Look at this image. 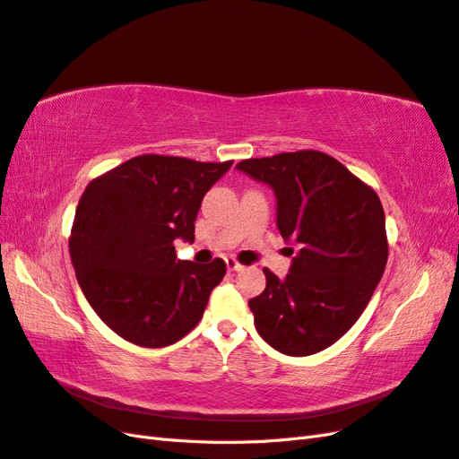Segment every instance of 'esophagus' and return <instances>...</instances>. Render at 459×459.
Segmentation results:
<instances>
[{
  "label": "esophagus",
  "mask_w": 459,
  "mask_h": 459,
  "mask_svg": "<svg viewBox=\"0 0 459 459\" xmlns=\"http://www.w3.org/2000/svg\"><path fill=\"white\" fill-rule=\"evenodd\" d=\"M226 264H228V270L230 272H241L245 266L243 264H239L238 260H235L233 256H230V258H226Z\"/></svg>",
  "instance_id": "34e87169"
}]
</instances>
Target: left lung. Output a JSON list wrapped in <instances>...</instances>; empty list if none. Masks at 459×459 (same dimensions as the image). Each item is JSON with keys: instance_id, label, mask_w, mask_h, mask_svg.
Listing matches in <instances>:
<instances>
[{"instance_id": "obj_1", "label": "left lung", "mask_w": 459, "mask_h": 459, "mask_svg": "<svg viewBox=\"0 0 459 459\" xmlns=\"http://www.w3.org/2000/svg\"><path fill=\"white\" fill-rule=\"evenodd\" d=\"M235 169L273 189L289 273L270 270L248 300L258 335L287 356L337 342L362 316L388 256L383 204L369 186L325 152L247 159Z\"/></svg>"}]
</instances>
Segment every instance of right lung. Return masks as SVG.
I'll return each instance as SVG.
<instances>
[{"label": "right lung", "mask_w": 459, "mask_h": 459, "mask_svg": "<svg viewBox=\"0 0 459 459\" xmlns=\"http://www.w3.org/2000/svg\"><path fill=\"white\" fill-rule=\"evenodd\" d=\"M231 164L142 155L82 193L68 239L76 280L122 339L160 349L199 324L226 262L178 260L174 241H195L203 197Z\"/></svg>", "instance_id": "1"}]
</instances>
